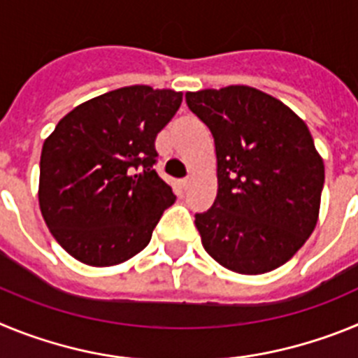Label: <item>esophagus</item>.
Here are the masks:
<instances>
[{"label": "esophagus", "instance_id": "1", "mask_svg": "<svg viewBox=\"0 0 358 358\" xmlns=\"http://www.w3.org/2000/svg\"><path fill=\"white\" fill-rule=\"evenodd\" d=\"M189 185H192V177H186V179H182V181H181V188L182 189H188Z\"/></svg>", "mask_w": 358, "mask_h": 358}]
</instances>
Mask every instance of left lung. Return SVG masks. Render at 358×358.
<instances>
[{"label":"left lung","mask_w":358,"mask_h":358,"mask_svg":"<svg viewBox=\"0 0 358 358\" xmlns=\"http://www.w3.org/2000/svg\"><path fill=\"white\" fill-rule=\"evenodd\" d=\"M186 103L210 129L217 156V197L195 215L202 245L233 273H271L319 218L324 163L306 123L249 85L188 91Z\"/></svg>","instance_id":"8db88e82"}]
</instances>
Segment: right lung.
<instances>
[{
    "label": "right lung",
    "instance_id": "obj_1",
    "mask_svg": "<svg viewBox=\"0 0 358 358\" xmlns=\"http://www.w3.org/2000/svg\"><path fill=\"white\" fill-rule=\"evenodd\" d=\"M181 102V91L120 87L69 110L44 140L41 213L75 260L110 267L147 248L176 201L152 169L154 141Z\"/></svg>",
    "mask_w": 358,
    "mask_h": 358
}]
</instances>
